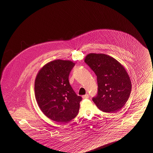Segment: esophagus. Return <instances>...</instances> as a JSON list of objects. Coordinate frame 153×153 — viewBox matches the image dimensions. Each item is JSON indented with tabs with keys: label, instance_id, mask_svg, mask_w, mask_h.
I'll list each match as a JSON object with an SVG mask.
<instances>
[{
	"label": "esophagus",
	"instance_id": "34e87169",
	"mask_svg": "<svg viewBox=\"0 0 153 153\" xmlns=\"http://www.w3.org/2000/svg\"><path fill=\"white\" fill-rule=\"evenodd\" d=\"M88 94H86V95H83L82 96V98H84V99H87V98H88Z\"/></svg>",
	"mask_w": 153,
	"mask_h": 153
}]
</instances>
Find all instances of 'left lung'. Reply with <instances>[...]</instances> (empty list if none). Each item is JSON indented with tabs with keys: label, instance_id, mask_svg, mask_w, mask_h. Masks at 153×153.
I'll return each instance as SVG.
<instances>
[{
	"label": "left lung",
	"instance_id": "8db88e82",
	"mask_svg": "<svg viewBox=\"0 0 153 153\" xmlns=\"http://www.w3.org/2000/svg\"><path fill=\"white\" fill-rule=\"evenodd\" d=\"M85 62L97 76L98 93L92 100L105 113H116L127 101L131 83L126 70L119 62L103 53H89Z\"/></svg>",
	"mask_w": 153,
	"mask_h": 153
}]
</instances>
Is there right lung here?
<instances>
[{"instance_id": "add662e5", "label": "right lung", "mask_w": 153, "mask_h": 153, "mask_svg": "<svg viewBox=\"0 0 153 153\" xmlns=\"http://www.w3.org/2000/svg\"><path fill=\"white\" fill-rule=\"evenodd\" d=\"M75 63L56 59L44 65L37 74L34 90L37 103L51 120L67 123L76 117L82 97L69 84V76Z\"/></svg>"}]
</instances>
